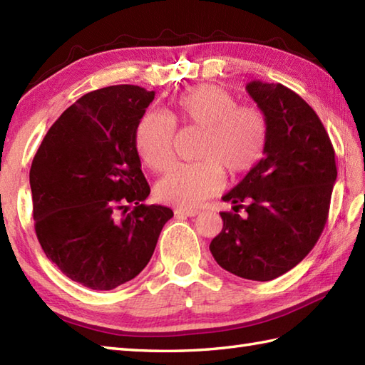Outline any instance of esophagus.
Returning a JSON list of instances; mask_svg holds the SVG:
<instances>
[{
	"instance_id": "1",
	"label": "esophagus",
	"mask_w": 365,
	"mask_h": 365,
	"mask_svg": "<svg viewBox=\"0 0 365 365\" xmlns=\"http://www.w3.org/2000/svg\"><path fill=\"white\" fill-rule=\"evenodd\" d=\"M175 216H178V218H191V216H196V215H199V210H195V208H175Z\"/></svg>"
}]
</instances>
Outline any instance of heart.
Segmentation results:
<instances>
[{
	"label": "heart",
	"mask_w": 365,
	"mask_h": 365,
	"mask_svg": "<svg viewBox=\"0 0 365 365\" xmlns=\"http://www.w3.org/2000/svg\"><path fill=\"white\" fill-rule=\"evenodd\" d=\"M202 127L195 163L177 165L157 183L160 200L182 208L196 207L216 195L224 183L221 165L243 174L260 161L267 144V119L254 106H238L235 97L213 84H199L174 100L170 115L147 111L139 119L135 144L139 157L153 170L174 160L175 123Z\"/></svg>",
	"instance_id": "1"
}]
</instances>
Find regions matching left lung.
I'll use <instances>...</instances> for the list:
<instances>
[{
  "mask_svg": "<svg viewBox=\"0 0 365 365\" xmlns=\"http://www.w3.org/2000/svg\"><path fill=\"white\" fill-rule=\"evenodd\" d=\"M246 91L267 119L265 157L222 196L234 213H221L210 252L232 274L271 281L319 242L337 178L336 155L319 115L298 94L260 80L246 83Z\"/></svg>",
  "mask_w": 365,
  "mask_h": 365,
  "instance_id": "1",
  "label": "left lung"
}]
</instances>
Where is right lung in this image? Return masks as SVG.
Here are the masks:
<instances>
[{"label": "right lung", "mask_w": 365, "mask_h": 365, "mask_svg": "<svg viewBox=\"0 0 365 365\" xmlns=\"http://www.w3.org/2000/svg\"><path fill=\"white\" fill-rule=\"evenodd\" d=\"M153 98L155 91L133 84L89 92L53 123L31 165L38 243L67 277L92 290H113L141 273L174 216L143 204L150 187L135 131Z\"/></svg>", "instance_id": "obj_1"}]
</instances>
